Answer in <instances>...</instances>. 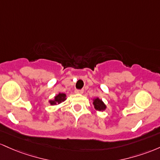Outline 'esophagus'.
Wrapping results in <instances>:
<instances>
[{
	"label": "esophagus",
	"mask_w": 160,
	"mask_h": 160,
	"mask_svg": "<svg viewBox=\"0 0 160 160\" xmlns=\"http://www.w3.org/2000/svg\"><path fill=\"white\" fill-rule=\"evenodd\" d=\"M84 92V90H75V94H82Z\"/></svg>",
	"instance_id": "34e87169"
}]
</instances>
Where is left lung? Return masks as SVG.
I'll return each mask as SVG.
<instances>
[{
    "label": "left lung",
    "instance_id": "obj_1",
    "mask_svg": "<svg viewBox=\"0 0 160 160\" xmlns=\"http://www.w3.org/2000/svg\"><path fill=\"white\" fill-rule=\"evenodd\" d=\"M93 102V106H94V109L97 111H99V112H103L106 109H107V106L103 103V101L101 99H100L99 98H95L92 100Z\"/></svg>",
    "mask_w": 160,
    "mask_h": 160
}]
</instances>
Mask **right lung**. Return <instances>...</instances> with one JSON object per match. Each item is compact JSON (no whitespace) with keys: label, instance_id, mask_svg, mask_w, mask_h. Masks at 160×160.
I'll list each match as a JSON object with an SVG mask.
<instances>
[{"label":"right lung","instance_id":"1","mask_svg":"<svg viewBox=\"0 0 160 160\" xmlns=\"http://www.w3.org/2000/svg\"><path fill=\"white\" fill-rule=\"evenodd\" d=\"M66 100V94L64 93H59V94H56V96L54 97L53 100H50L49 103L52 106L57 105V104H60L62 102H64Z\"/></svg>","mask_w":160,"mask_h":160}]
</instances>
